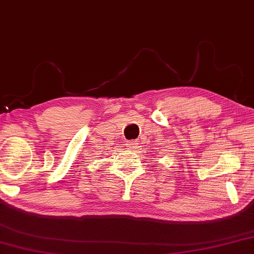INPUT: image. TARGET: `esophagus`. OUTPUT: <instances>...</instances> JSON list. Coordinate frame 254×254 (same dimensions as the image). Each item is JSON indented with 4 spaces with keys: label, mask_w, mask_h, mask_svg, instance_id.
Returning a JSON list of instances; mask_svg holds the SVG:
<instances>
[{
    "label": "esophagus",
    "mask_w": 254,
    "mask_h": 254,
    "mask_svg": "<svg viewBox=\"0 0 254 254\" xmlns=\"http://www.w3.org/2000/svg\"><path fill=\"white\" fill-rule=\"evenodd\" d=\"M127 147L129 148V149H131V150H134L135 148H137V143H136L135 140H130V141H128Z\"/></svg>",
    "instance_id": "1"
}]
</instances>
